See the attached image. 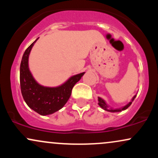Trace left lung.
<instances>
[{"instance_id": "8db88e82", "label": "left lung", "mask_w": 158, "mask_h": 158, "mask_svg": "<svg viewBox=\"0 0 158 158\" xmlns=\"http://www.w3.org/2000/svg\"><path fill=\"white\" fill-rule=\"evenodd\" d=\"M135 97H136V96H135V97H133V99H132L131 102H130L128 105H126V106L123 107L122 108H119V109H114V108H109V107L107 106V104L106 103V102H105V101L103 100L102 98H100V97H98V101H99L98 104H99V106H100L101 108H102V109H104L105 110H107V111H110V112H119V111H122V110H123L127 109V108H128V107L131 106V103H132V101H133L134 99H135Z\"/></svg>"}]
</instances>
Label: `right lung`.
Here are the masks:
<instances>
[{"label":"right lung","instance_id":"add662e5","mask_svg":"<svg viewBox=\"0 0 158 158\" xmlns=\"http://www.w3.org/2000/svg\"><path fill=\"white\" fill-rule=\"evenodd\" d=\"M38 39L27 48L23 55L20 66V85L27 106L38 114L44 116L53 114L66 104L73 86L80 80L85 72L70 77L66 82L56 88H48L38 84L28 67L29 55Z\"/></svg>","mask_w":158,"mask_h":158}]
</instances>
